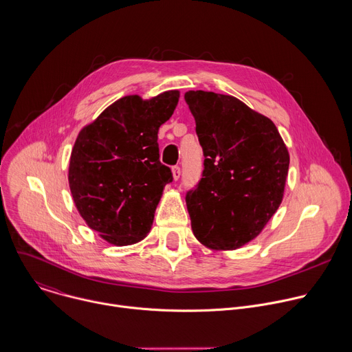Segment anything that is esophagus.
I'll list each match as a JSON object with an SVG mask.
<instances>
[{
    "label": "esophagus",
    "mask_w": 352,
    "mask_h": 352,
    "mask_svg": "<svg viewBox=\"0 0 352 352\" xmlns=\"http://www.w3.org/2000/svg\"><path fill=\"white\" fill-rule=\"evenodd\" d=\"M171 171H173V177H174V179L177 181V179L181 177V167H179V166H174V167L171 168Z\"/></svg>",
    "instance_id": "esophagus-1"
}]
</instances>
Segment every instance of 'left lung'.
Returning a JSON list of instances; mask_svg holds the SVG:
<instances>
[{"instance_id":"obj_1","label":"left lung","mask_w":352,"mask_h":352,"mask_svg":"<svg viewBox=\"0 0 352 352\" xmlns=\"http://www.w3.org/2000/svg\"><path fill=\"white\" fill-rule=\"evenodd\" d=\"M204 170L186 192L196 239L212 250L253 241L279 208L289 171L287 148L268 117L230 95L188 91Z\"/></svg>"}]
</instances>
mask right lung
Segmentation results:
<instances>
[{"label":"right lung","mask_w":352,"mask_h":352,"mask_svg":"<svg viewBox=\"0 0 352 352\" xmlns=\"http://www.w3.org/2000/svg\"><path fill=\"white\" fill-rule=\"evenodd\" d=\"M179 91L123 96L85 126L73 146L69 186L87 225L109 243L127 246L151 230L170 167L160 163L157 133L173 116Z\"/></svg>","instance_id":"add662e5"}]
</instances>
